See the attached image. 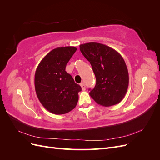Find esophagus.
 I'll return each mask as SVG.
<instances>
[{
	"instance_id": "1",
	"label": "esophagus",
	"mask_w": 160,
	"mask_h": 160,
	"mask_svg": "<svg viewBox=\"0 0 160 160\" xmlns=\"http://www.w3.org/2000/svg\"><path fill=\"white\" fill-rule=\"evenodd\" d=\"M80 85H81V88H82V90H85V85L83 83H81V84H80Z\"/></svg>"
}]
</instances>
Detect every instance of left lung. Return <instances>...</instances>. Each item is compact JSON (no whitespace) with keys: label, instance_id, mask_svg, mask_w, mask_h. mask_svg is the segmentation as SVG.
<instances>
[{"label":"left lung","instance_id":"8db88e82","mask_svg":"<svg viewBox=\"0 0 160 160\" xmlns=\"http://www.w3.org/2000/svg\"><path fill=\"white\" fill-rule=\"evenodd\" d=\"M79 47L90 62L96 78L95 88L89 89L90 96L97 103L105 107L121 102L129 85L128 71L122 55L99 42L85 43Z\"/></svg>","mask_w":160,"mask_h":160}]
</instances>
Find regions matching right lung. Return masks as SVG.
<instances>
[{"label":"right lung","instance_id":"obj_1","mask_svg":"<svg viewBox=\"0 0 160 160\" xmlns=\"http://www.w3.org/2000/svg\"><path fill=\"white\" fill-rule=\"evenodd\" d=\"M77 48L62 47L52 49L38 64L35 75L37 98L47 110L56 115L73 109L79 100L81 86L75 83L65 67Z\"/></svg>","mask_w":160,"mask_h":160}]
</instances>
